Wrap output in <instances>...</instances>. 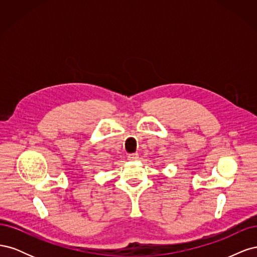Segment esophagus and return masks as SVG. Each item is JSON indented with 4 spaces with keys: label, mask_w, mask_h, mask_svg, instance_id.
Masks as SVG:
<instances>
[{
    "label": "esophagus",
    "mask_w": 257,
    "mask_h": 257,
    "mask_svg": "<svg viewBox=\"0 0 257 257\" xmlns=\"http://www.w3.org/2000/svg\"><path fill=\"white\" fill-rule=\"evenodd\" d=\"M127 158H128V160H131V161H135V160L138 159V153H137V152H135V153H130V154L127 155Z\"/></svg>",
    "instance_id": "esophagus-1"
}]
</instances>
